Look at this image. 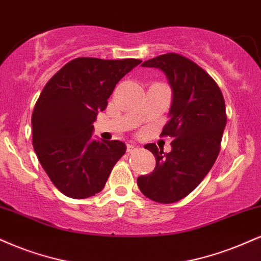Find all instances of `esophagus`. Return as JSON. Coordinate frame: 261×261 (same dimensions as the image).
Returning a JSON list of instances; mask_svg holds the SVG:
<instances>
[{"instance_id": "obj_1", "label": "esophagus", "mask_w": 261, "mask_h": 261, "mask_svg": "<svg viewBox=\"0 0 261 261\" xmlns=\"http://www.w3.org/2000/svg\"><path fill=\"white\" fill-rule=\"evenodd\" d=\"M126 150L128 153H135V152H137V150H139V148H137V147H135L134 144H127Z\"/></svg>"}]
</instances>
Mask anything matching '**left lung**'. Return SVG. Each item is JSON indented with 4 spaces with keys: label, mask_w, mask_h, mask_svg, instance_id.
<instances>
[{
    "label": "left lung",
    "mask_w": 261,
    "mask_h": 261,
    "mask_svg": "<svg viewBox=\"0 0 261 261\" xmlns=\"http://www.w3.org/2000/svg\"><path fill=\"white\" fill-rule=\"evenodd\" d=\"M142 67L164 71L172 89L169 121L162 137H172L171 152L155 143L144 148L155 156V168L137 178L140 191L158 203H175L188 196L213 168L226 125L220 87L204 69L178 53L148 59Z\"/></svg>",
    "instance_id": "8db88e82"
}]
</instances>
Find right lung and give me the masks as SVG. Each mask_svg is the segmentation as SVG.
<instances>
[{
  "label": "right lung",
  "instance_id": "1",
  "mask_svg": "<svg viewBox=\"0 0 261 261\" xmlns=\"http://www.w3.org/2000/svg\"><path fill=\"white\" fill-rule=\"evenodd\" d=\"M141 62L75 58L43 87L31 117L33 146L43 170L67 197L85 199L99 193L126 152L121 141L91 139L92 124L115 85Z\"/></svg>",
  "mask_w": 261,
  "mask_h": 261
}]
</instances>
